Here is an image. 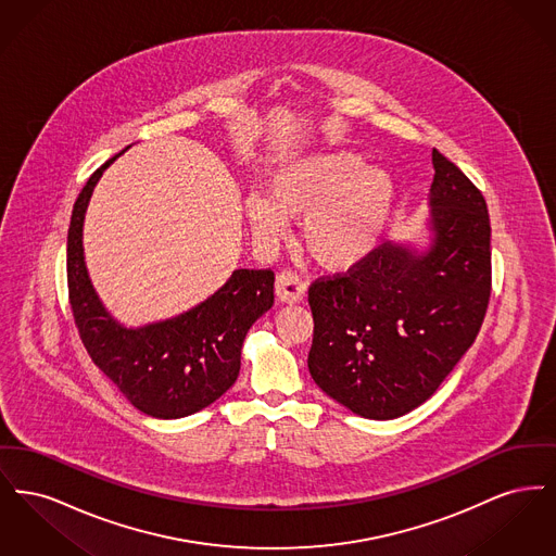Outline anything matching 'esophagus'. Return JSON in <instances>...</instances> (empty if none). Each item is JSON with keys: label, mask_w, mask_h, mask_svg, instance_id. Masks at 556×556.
Masks as SVG:
<instances>
[{"label": "esophagus", "mask_w": 556, "mask_h": 556, "mask_svg": "<svg viewBox=\"0 0 556 556\" xmlns=\"http://www.w3.org/2000/svg\"><path fill=\"white\" fill-rule=\"evenodd\" d=\"M304 291H306V283L300 279V275H295L293 270H281L277 275V281H275V293L281 302L286 304H298L302 302L304 298Z\"/></svg>", "instance_id": "1"}]
</instances>
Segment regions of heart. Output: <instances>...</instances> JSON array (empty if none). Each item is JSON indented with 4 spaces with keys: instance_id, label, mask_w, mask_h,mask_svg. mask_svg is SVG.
<instances>
[{
    "instance_id": "obj_1",
    "label": "heart",
    "mask_w": 556,
    "mask_h": 556,
    "mask_svg": "<svg viewBox=\"0 0 556 556\" xmlns=\"http://www.w3.org/2000/svg\"><path fill=\"white\" fill-rule=\"evenodd\" d=\"M396 187L386 170L367 168L354 152H327L279 166L265 195H250L245 214L265 239L279 238L288 218H304L302 239L313 261L345 270L367 258L394 208Z\"/></svg>"
}]
</instances>
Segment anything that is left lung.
I'll list each match as a JSON object with an SVG mask.
<instances>
[{
    "mask_svg": "<svg viewBox=\"0 0 556 556\" xmlns=\"http://www.w3.org/2000/svg\"><path fill=\"white\" fill-rule=\"evenodd\" d=\"M431 162L429 248L386 241L308 290V370L327 396L365 419H396L433 396L476 342L488 311L485 200L438 150Z\"/></svg>",
    "mask_w": 556,
    "mask_h": 556,
    "instance_id": "obj_1",
    "label": "left lung"
}]
</instances>
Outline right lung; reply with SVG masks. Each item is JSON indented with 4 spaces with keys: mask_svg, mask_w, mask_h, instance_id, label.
Listing matches in <instances>:
<instances>
[{
    "mask_svg": "<svg viewBox=\"0 0 556 556\" xmlns=\"http://www.w3.org/2000/svg\"><path fill=\"white\" fill-rule=\"evenodd\" d=\"M121 154L125 150L89 177L75 202L66 245L68 300L87 354L123 396L150 417L181 419L236 383L245 333L273 306L275 273L238 268L184 315L143 327L121 325L93 290L83 254V220L93 187Z\"/></svg>",
    "mask_w": 556,
    "mask_h": 556,
    "instance_id": "add662e5",
    "label": "right lung"
}]
</instances>
